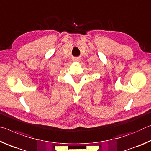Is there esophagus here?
Masks as SVG:
<instances>
[{"label":"esophagus","mask_w":151,"mask_h":151,"mask_svg":"<svg viewBox=\"0 0 151 151\" xmlns=\"http://www.w3.org/2000/svg\"><path fill=\"white\" fill-rule=\"evenodd\" d=\"M73 60H75V61H79V60H80V58H79V57H75Z\"/></svg>","instance_id":"obj_1"}]
</instances>
